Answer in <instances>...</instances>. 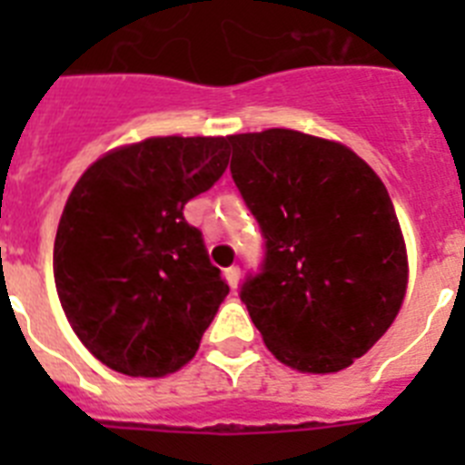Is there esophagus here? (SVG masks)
Wrapping results in <instances>:
<instances>
[{
  "label": "esophagus",
  "instance_id": "1",
  "mask_svg": "<svg viewBox=\"0 0 465 465\" xmlns=\"http://www.w3.org/2000/svg\"><path fill=\"white\" fill-rule=\"evenodd\" d=\"M225 282L230 283V289H237V283H240V268L237 265H230V268H225Z\"/></svg>",
  "mask_w": 465,
  "mask_h": 465
}]
</instances>
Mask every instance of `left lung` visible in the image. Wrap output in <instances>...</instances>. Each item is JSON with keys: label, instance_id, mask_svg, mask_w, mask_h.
I'll return each mask as SVG.
<instances>
[{"label": "left lung", "instance_id": "8db88e82", "mask_svg": "<svg viewBox=\"0 0 465 465\" xmlns=\"http://www.w3.org/2000/svg\"><path fill=\"white\" fill-rule=\"evenodd\" d=\"M228 142L232 182L265 240L242 302L282 363L342 371L391 326L408 286L391 197L342 143L282 127Z\"/></svg>", "mask_w": 465, "mask_h": 465}]
</instances>
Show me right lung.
Masks as SVG:
<instances>
[{
  "mask_svg": "<svg viewBox=\"0 0 465 465\" xmlns=\"http://www.w3.org/2000/svg\"><path fill=\"white\" fill-rule=\"evenodd\" d=\"M225 137H153L84 172L57 225L53 274L74 332L130 377H163L195 356L228 295L183 207L228 167Z\"/></svg>",
  "mask_w": 465,
  "mask_h": 465,
  "instance_id": "1",
  "label": "right lung"
}]
</instances>
